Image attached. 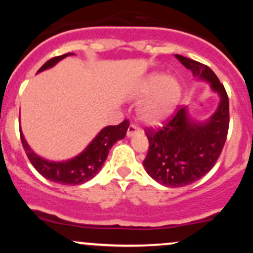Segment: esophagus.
<instances>
[{
    "label": "esophagus",
    "instance_id": "34e87169",
    "mask_svg": "<svg viewBox=\"0 0 253 253\" xmlns=\"http://www.w3.org/2000/svg\"><path fill=\"white\" fill-rule=\"evenodd\" d=\"M139 133V127H136L135 125H129L128 129H127V136L132 138V136L136 135Z\"/></svg>",
    "mask_w": 253,
    "mask_h": 253
}]
</instances>
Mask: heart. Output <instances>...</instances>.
Listing matches in <instances>:
<instances>
[{
	"instance_id": "heart-1",
	"label": "heart",
	"mask_w": 253,
	"mask_h": 253,
	"mask_svg": "<svg viewBox=\"0 0 253 253\" xmlns=\"http://www.w3.org/2000/svg\"><path fill=\"white\" fill-rule=\"evenodd\" d=\"M138 97L145 100L139 107V119L152 126L161 125L175 110L181 97V84L175 77L155 72L141 84Z\"/></svg>"
}]
</instances>
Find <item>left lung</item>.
I'll list each match as a JSON object with an SVG mask.
<instances>
[{"label": "left lung", "instance_id": "obj_1", "mask_svg": "<svg viewBox=\"0 0 253 253\" xmlns=\"http://www.w3.org/2000/svg\"><path fill=\"white\" fill-rule=\"evenodd\" d=\"M175 57L194 77L210 83L220 102L202 123L193 120L187 107H182L162 128L145 130L149 139L145 170L156 182L171 188L191 184L210 172L221 153L229 125L227 92L216 75L205 64L179 54Z\"/></svg>", "mask_w": 253, "mask_h": 253}]
</instances>
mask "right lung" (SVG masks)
Here are the masks:
<instances>
[{
  "label": "right lung",
  "mask_w": 253,
  "mask_h": 253,
  "mask_svg": "<svg viewBox=\"0 0 253 253\" xmlns=\"http://www.w3.org/2000/svg\"><path fill=\"white\" fill-rule=\"evenodd\" d=\"M72 54L74 53H66L52 58L43 64L38 72L47 70L65 57L72 56ZM128 126V120H125L117 126L104 127L80 155L63 162L48 161L38 156L27 144L21 130H20V136H21L22 146L26 151V155L40 175L48 181L59 183V184L78 185L90 181L92 177L96 176L108 157L110 147L118 140L125 138Z\"/></svg>",
  "instance_id": "obj_1"
}]
</instances>
